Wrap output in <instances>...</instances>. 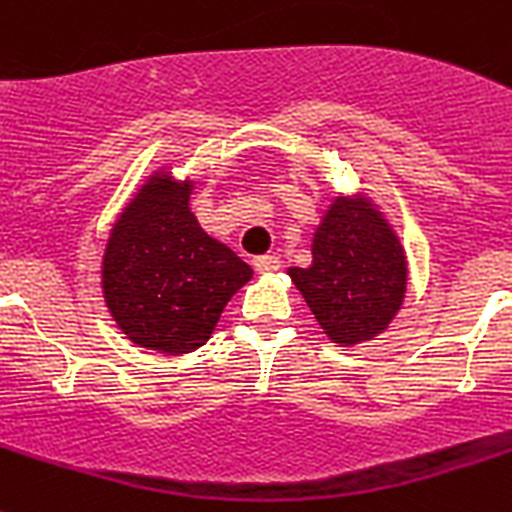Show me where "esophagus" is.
Here are the masks:
<instances>
[{"label": "esophagus", "mask_w": 512, "mask_h": 512, "mask_svg": "<svg viewBox=\"0 0 512 512\" xmlns=\"http://www.w3.org/2000/svg\"><path fill=\"white\" fill-rule=\"evenodd\" d=\"M255 270L257 273H276L281 268V257L278 255H263V257H255Z\"/></svg>", "instance_id": "34e87169"}]
</instances>
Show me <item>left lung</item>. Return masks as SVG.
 Wrapping results in <instances>:
<instances>
[{
  "mask_svg": "<svg viewBox=\"0 0 512 512\" xmlns=\"http://www.w3.org/2000/svg\"><path fill=\"white\" fill-rule=\"evenodd\" d=\"M289 276L325 336L341 346L388 330L406 296L401 239L367 195H338L312 236V265Z\"/></svg>",
  "mask_w": 512,
  "mask_h": 512,
  "instance_id": "1",
  "label": "left lung"
}]
</instances>
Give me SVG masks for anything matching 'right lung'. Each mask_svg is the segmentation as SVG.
I'll list each match as a JSON object with an SVG mask.
<instances>
[{
	"label": "right lung",
	"instance_id": "right-lung-1",
	"mask_svg": "<svg viewBox=\"0 0 512 512\" xmlns=\"http://www.w3.org/2000/svg\"><path fill=\"white\" fill-rule=\"evenodd\" d=\"M192 179L158 169L124 205L103 249L101 289L124 336L158 354H190L216 330L252 268L197 223Z\"/></svg>",
	"mask_w": 512,
	"mask_h": 512
}]
</instances>
